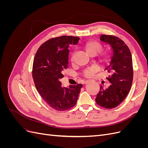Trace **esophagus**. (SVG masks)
I'll return each mask as SVG.
<instances>
[{
  "mask_svg": "<svg viewBox=\"0 0 148 148\" xmlns=\"http://www.w3.org/2000/svg\"><path fill=\"white\" fill-rule=\"evenodd\" d=\"M92 82V80H90V79H88V80H86V82H85V84H88V83H90V82Z\"/></svg>",
  "mask_w": 148,
  "mask_h": 148,
  "instance_id": "esophagus-1",
  "label": "esophagus"
}]
</instances>
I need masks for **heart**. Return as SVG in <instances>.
Listing matches in <instances>:
<instances>
[{
	"mask_svg": "<svg viewBox=\"0 0 148 148\" xmlns=\"http://www.w3.org/2000/svg\"><path fill=\"white\" fill-rule=\"evenodd\" d=\"M84 48L88 54L89 56H96L98 53L100 52L102 49V46L101 43L95 41H89L85 43ZM109 57V53L105 52L103 53L102 58L103 60L107 61ZM73 57L71 58V60L73 61ZM99 70V68L97 66H92L89 68L86 69L84 71V75L86 77L89 78L93 77L95 74Z\"/></svg>",
	"mask_w": 148,
	"mask_h": 148,
	"instance_id": "1",
	"label": "heart"
}]
</instances>
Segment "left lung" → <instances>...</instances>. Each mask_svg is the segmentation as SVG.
Masks as SVG:
<instances>
[{
	"mask_svg": "<svg viewBox=\"0 0 148 148\" xmlns=\"http://www.w3.org/2000/svg\"><path fill=\"white\" fill-rule=\"evenodd\" d=\"M100 39L109 44L113 51L110 65L105 69L110 73L107 78L112 84L107 89L100 87L96 102L106 109H113L123 102L131 89L133 78L132 53L122 40L114 36L102 34Z\"/></svg>",
	"mask_w": 148,
	"mask_h": 148,
	"instance_id": "8db88e82",
	"label": "left lung"
}]
</instances>
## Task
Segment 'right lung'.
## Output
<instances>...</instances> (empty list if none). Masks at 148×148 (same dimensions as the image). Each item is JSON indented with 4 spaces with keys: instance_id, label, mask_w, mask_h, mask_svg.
<instances>
[{
    "instance_id": "1",
    "label": "right lung",
    "mask_w": 148,
    "mask_h": 148,
    "mask_svg": "<svg viewBox=\"0 0 148 148\" xmlns=\"http://www.w3.org/2000/svg\"><path fill=\"white\" fill-rule=\"evenodd\" d=\"M79 39L71 36L52 38L39 47L34 57L32 75L35 86L47 104L58 111L75 106L83 87L78 84L66 88L60 82L69 66V47Z\"/></svg>"
}]
</instances>
